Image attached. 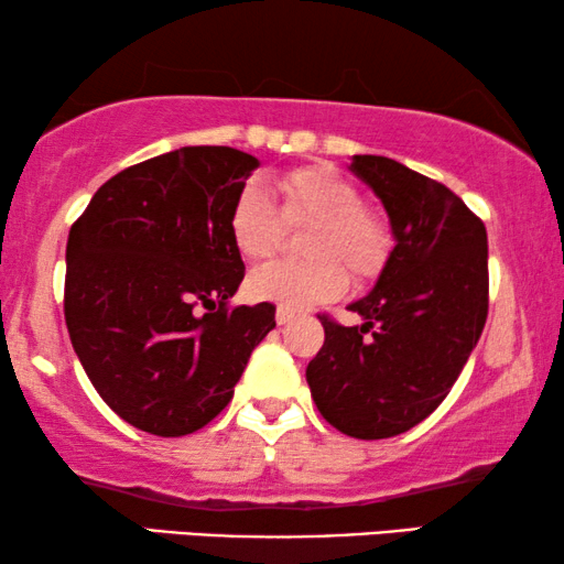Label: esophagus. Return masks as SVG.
I'll list each match as a JSON object with an SVG mask.
<instances>
[{"label": "esophagus", "instance_id": "34e87169", "mask_svg": "<svg viewBox=\"0 0 564 564\" xmlns=\"http://www.w3.org/2000/svg\"><path fill=\"white\" fill-rule=\"evenodd\" d=\"M274 318H276V323H280V326H284V323H290L292 318H295V311H290V307H276Z\"/></svg>", "mask_w": 564, "mask_h": 564}]
</instances>
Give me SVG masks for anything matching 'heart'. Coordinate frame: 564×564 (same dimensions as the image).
<instances>
[{
	"mask_svg": "<svg viewBox=\"0 0 564 564\" xmlns=\"http://www.w3.org/2000/svg\"><path fill=\"white\" fill-rule=\"evenodd\" d=\"M274 207L257 184H246L230 203L228 236L246 261H264L280 251L284 226L311 223L300 241L305 261H276L251 272L246 290L259 303L290 311L341 297L349 284L372 282L388 264L392 234L375 207L361 203L359 189L330 166L307 164L274 180Z\"/></svg>",
	"mask_w": 564,
	"mask_h": 564,
	"instance_id": "b5f03b06",
	"label": "heart"
}]
</instances>
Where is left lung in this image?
I'll use <instances>...</instances> for the list:
<instances>
[{
	"label": "left lung",
	"mask_w": 564,
	"mask_h": 564,
	"mask_svg": "<svg viewBox=\"0 0 564 564\" xmlns=\"http://www.w3.org/2000/svg\"><path fill=\"white\" fill-rule=\"evenodd\" d=\"M351 172L388 210L395 249L375 290L349 305L361 326L318 315L326 341L307 365L330 426L388 438L438 408L488 318V234L442 182L395 159L354 156Z\"/></svg>",
	"instance_id": "1"
}]
</instances>
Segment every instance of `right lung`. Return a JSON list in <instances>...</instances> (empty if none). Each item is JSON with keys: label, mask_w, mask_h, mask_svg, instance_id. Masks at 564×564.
Wrapping results in <instances>:
<instances>
[{"label": "right lung", "mask_w": 564, "mask_h": 564, "mask_svg": "<svg viewBox=\"0 0 564 564\" xmlns=\"http://www.w3.org/2000/svg\"><path fill=\"white\" fill-rule=\"evenodd\" d=\"M259 161L184 145L122 169L66 243L64 315L99 398L156 436L203 429L234 398L274 305L230 307L243 280L228 210Z\"/></svg>", "instance_id": "1"}]
</instances>
